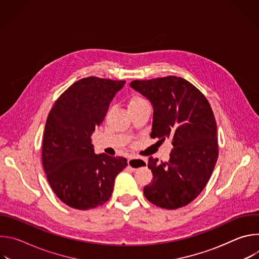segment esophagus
Instances as JSON below:
<instances>
[{
    "label": "esophagus",
    "instance_id": "obj_1",
    "mask_svg": "<svg viewBox=\"0 0 259 259\" xmlns=\"http://www.w3.org/2000/svg\"><path fill=\"white\" fill-rule=\"evenodd\" d=\"M145 165H146V160H144V159H134V158L128 159V166L131 168L144 167Z\"/></svg>",
    "mask_w": 259,
    "mask_h": 259
}]
</instances>
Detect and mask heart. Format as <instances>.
Here are the masks:
<instances>
[{"instance_id":"heart-1","label":"heart","mask_w":259,"mask_h":259,"mask_svg":"<svg viewBox=\"0 0 259 259\" xmlns=\"http://www.w3.org/2000/svg\"><path fill=\"white\" fill-rule=\"evenodd\" d=\"M145 102H146V100L143 97H141L139 95H134L128 101V108L138 106V105H140L142 103H145Z\"/></svg>"}]
</instances>
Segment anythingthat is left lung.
Instances as JSON below:
<instances>
[{
	"mask_svg": "<svg viewBox=\"0 0 259 259\" xmlns=\"http://www.w3.org/2000/svg\"><path fill=\"white\" fill-rule=\"evenodd\" d=\"M130 86L154 105L151 137L172 139L167 162L149 158L153 180L144 197L164 209H178L204 190L218 158L217 126L205 95L180 77L135 80Z\"/></svg>",
	"mask_w": 259,
	"mask_h": 259,
	"instance_id": "8db88e82",
	"label": "left lung"
}]
</instances>
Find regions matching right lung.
<instances>
[{
  "label": "right lung",
  "instance_id": "right-lung-1",
  "mask_svg": "<svg viewBox=\"0 0 259 259\" xmlns=\"http://www.w3.org/2000/svg\"><path fill=\"white\" fill-rule=\"evenodd\" d=\"M125 83L97 77L81 79L57 98L48 115L43 167L54 194L71 208L87 210L108 201L116 176L128 165L123 157L95 155L90 138Z\"/></svg>",
  "mask_w": 259,
  "mask_h": 259
}]
</instances>
